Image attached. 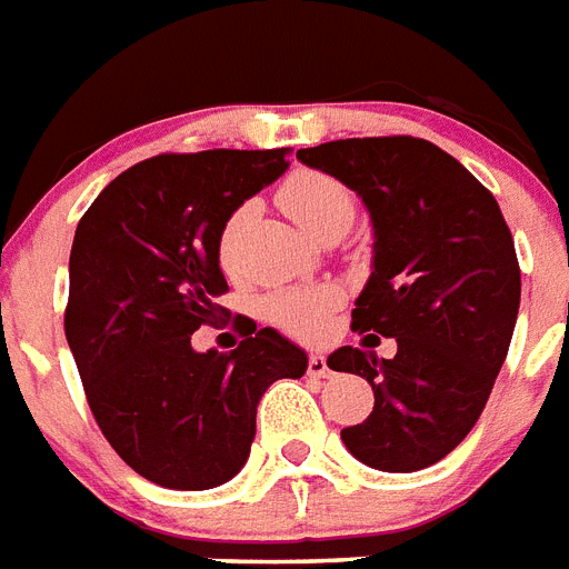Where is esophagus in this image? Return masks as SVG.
I'll return each mask as SVG.
<instances>
[{
    "instance_id": "obj_1",
    "label": "esophagus",
    "mask_w": 569,
    "mask_h": 569,
    "mask_svg": "<svg viewBox=\"0 0 569 569\" xmlns=\"http://www.w3.org/2000/svg\"><path fill=\"white\" fill-rule=\"evenodd\" d=\"M307 372L312 378H328L330 369H328V357L325 355H310V363H307Z\"/></svg>"
}]
</instances>
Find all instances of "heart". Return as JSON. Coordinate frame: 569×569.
<instances>
[{"instance_id":"obj_1","label":"heart","mask_w":569,"mask_h":569,"mask_svg":"<svg viewBox=\"0 0 569 569\" xmlns=\"http://www.w3.org/2000/svg\"><path fill=\"white\" fill-rule=\"evenodd\" d=\"M280 206L303 232L312 239L328 227H346L355 221V194L339 180L321 171H295L280 186ZM248 221V206H239L227 218L218 239V259L227 271L236 268V248L239 236ZM339 303V292L333 286H286L262 298V316L286 333L301 339H316L328 328V316Z\"/></svg>"}]
</instances>
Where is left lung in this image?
<instances>
[{
	"instance_id": "8db88e82",
	"label": "left lung",
	"mask_w": 569,
	"mask_h": 569,
	"mask_svg": "<svg viewBox=\"0 0 569 569\" xmlns=\"http://www.w3.org/2000/svg\"><path fill=\"white\" fill-rule=\"evenodd\" d=\"M298 159L363 197L372 274L351 325L398 346L392 360L351 346L328 357L375 392L369 419L342 428V442L380 472L431 467L472 431L511 346L520 266L502 209L425 138H346Z\"/></svg>"
}]
</instances>
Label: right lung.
I'll list each match as a JSON object with an SVG mask.
<instances>
[{"label": "right lung", "instance_id": "right-lung-1", "mask_svg": "<svg viewBox=\"0 0 569 569\" xmlns=\"http://www.w3.org/2000/svg\"><path fill=\"white\" fill-rule=\"evenodd\" d=\"M289 150L164 153L111 180L76 227L67 346L111 449L153 485L209 490L248 463L257 405L307 372L303 348L244 321L230 355L194 351L227 292L218 239Z\"/></svg>", "mask_w": 569, "mask_h": 569}]
</instances>
